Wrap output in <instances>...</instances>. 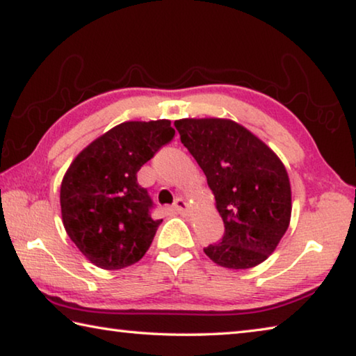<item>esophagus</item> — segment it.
Wrapping results in <instances>:
<instances>
[{"label": "esophagus", "instance_id": "obj_1", "mask_svg": "<svg viewBox=\"0 0 356 356\" xmlns=\"http://www.w3.org/2000/svg\"><path fill=\"white\" fill-rule=\"evenodd\" d=\"M174 209H176L179 213L188 212V202H186L185 200H182V197H177L176 202H174Z\"/></svg>", "mask_w": 356, "mask_h": 356}]
</instances>
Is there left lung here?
<instances>
[{
    "label": "left lung",
    "instance_id": "obj_1",
    "mask_svg": "<svg viewBox=\"0 0 356 356\" xmlns=\"http://www.w3.org/2000/svg\"><path fill=\"white\" fill-rule=\"evenodd\" d=\"M180 141L207 177L225 222L218 243L204 252L242 270L264 262L284 236L292 212L291 182L267 144L229 119H180Z\"/></svg>",
    "mask_w": 356,
    "mask_h": 356
}]
</instances>
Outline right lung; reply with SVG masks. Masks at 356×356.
I'll return each mask as SVG.
<instances>
[{
    "label": "right lung",
    "mask_w": 356,
    "mask_h": 356,
    "mask_svg": "<svg viewBox=\"0 0 356 356\" xmlns=\"http://www.w3.org/2000/svg\"><path fill=\"white\" fill-rule=\"evenodd\" d=\"M176 130L166 119L122 122L84 147L61 184L65 232L84 256L105 270H120L146 254L161 220L136 172Z\"/></svg>",
    "instance_id": "add662e5"
}]
</instances>
